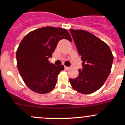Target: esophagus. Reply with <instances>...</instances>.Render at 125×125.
<instances>
[{
  "instance_id": "obj_1",
  "label": "esophagus",
  "mask_w": 125,
  "mask_h": 125,
  "mask_svg": "<svg viewBox=\"0 0 125 125\" xmlns=\"http://www.w3.org/2000/svg\"><path fill=\"white\" fill-rule=\"evenodd\" d=\"M64 68H65V69H66V70H67V69H69V67H67V66H65Z\"/></svg>"
}]
</instances>
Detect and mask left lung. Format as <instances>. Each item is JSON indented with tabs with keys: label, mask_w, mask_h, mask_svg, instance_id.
<instances>
[{
	"label": "left lung",
	"mask_w": 125,
	"mask_h": 125,
	"mask_svg": "<svg viewBox=\"0 0 125 125\" xmlns=\"http://www.w3.org/2000/svg\"><path fill=\"white\" fill-rule=\"evenodd\" d=\"M70 32L83 61L78 76L70 78V83L78 93H93L103 86L110 74L114 56L109 46L93 34L73 29Z\"/></svg>",
	"instance_id": "obj_1"
}]
</instances>
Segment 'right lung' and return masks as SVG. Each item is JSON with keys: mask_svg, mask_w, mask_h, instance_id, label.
<instances>
[{"mask_svg": "<svg viewBox=\"0 0 125 125\" xmlns=\"http://www.w3.org/2000/svg\"><path fill=\"white\" fill-rule=\"evenodd\" d=\"M61 39L72 41L66 29L48 26L30 32L20 43L18 69L26 85L34 92L45 94L53 90L58 74L64 69L63 65L55 66L48 61Z\"/></svg>", "mask_w": 125, "mask_h": 125, "instance_id": "obj_1", "label": "right lung"}]
</instances>
